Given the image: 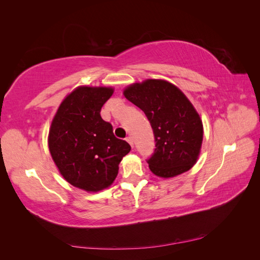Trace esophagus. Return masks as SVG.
I'll return each mask as SVG.
<instances>
[{
	"label": "esophagus",
	"instance_id": "esophagus-1",
	"mask_svg": "<svg viewBox=\"0 0 260 260\" xmlns=\"http://www.w3.org/2000/svg\"><path fill=\"white\" fill-rule=\"evenodd\" d=\"M125 140H127V142L133 147V145H135V144H133V139L131 137H127V138H125Z\"/></svg>",
	"mask_w": 260,
	"mask_h": 260
}]
</instances>
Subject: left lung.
<instances>
[{
  "label": "left lung",
  "mask_w": 260,
  "mask_h": 260,
  "mask_svg": "<svg viewBox=\"0 0 260 260\" xmlns=\"http://www.w3.org/2000/svg\"><path fill=\"white\" fill-rule=\"evenodd\" d=\"M123 94L151 123L156 148L146 161L153 174L171 178L191 169L201 151L203 123L184 94L155 79L132 84Z\"/></svg>",
  "instance_id": "obj_1"
}]
</instances>
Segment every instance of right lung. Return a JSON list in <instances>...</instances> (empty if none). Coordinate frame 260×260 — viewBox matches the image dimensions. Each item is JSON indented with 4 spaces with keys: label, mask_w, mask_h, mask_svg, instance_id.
<instances>
[{
    "label": "right lung",
    "mask_w": 260,
    "mask_h": 260,
    "mask_svg": "<svg viewBox=\"0 0 260 260\" xmlns=\"http://www.w3.org/2000/svg\"><path fill=\"white\" fill-rule=\"evenodd\" d=\"M112 88L80 86L61 102L52 121L49 148L66 181L88 192L111 185L118 165L131 146L114 136L113 125L102 119L101 109Z\"/></svg>",
    "instance_id": "1"
}]
</instances>
